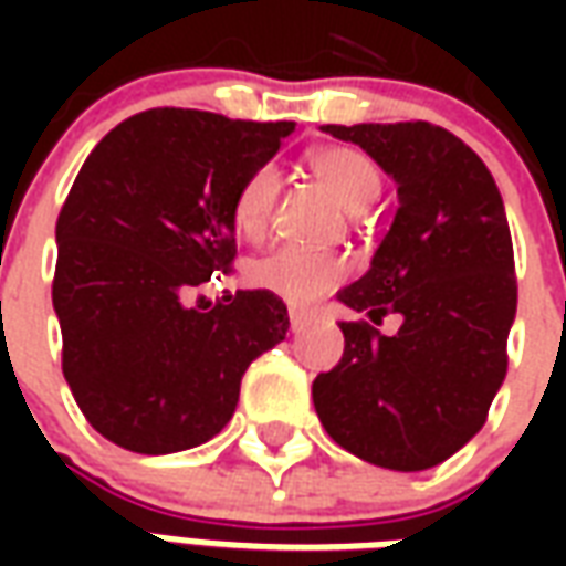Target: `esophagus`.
I'll return each instance as SVG.
<instances>
[{
    "mask_svg": "<svg viewBox=\"0 0 566 566\" xmlns=\"http://www.w3.org/2000/svg\"><path fill=\"white\" fill-rule=\"evenodd\" d=\"M287 315H291V331H294V333H300L303 327H308V324H312V318H315V315H312L308 308H291Z\"/></svg>",
    "mask_w": 566,
    "mask_h": 566,
    "instance_id": "esophagus-1",
    "label": "esophagus"
}]
</instances>
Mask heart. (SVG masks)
Instances as JSON below:
<instances>
[{"label":"heart","instance_id":"obj_1","mask_svg":"<svg viewBox=\"0 0 566 566\" xmlns=\"http://www.w3.org/2000/svg\"><path fill=\"white\" fill-rule=\"evenodd\" d=\"M306 166L312 178L352 214H360L379 199L381 172L376 160L364 150L348 148V145H327V148L312 150ZM275 197H279V172L272 166L254 169L235 197V230L245 239L263 235ZM345 275H348V263L339 254L291 245L275 248L248 266V282L260 291L282 296L284 303H294V306H306L331 294L333 287L345 282Z\"/></svg>","mask_w":566,"mask_h":566}]
</instances>
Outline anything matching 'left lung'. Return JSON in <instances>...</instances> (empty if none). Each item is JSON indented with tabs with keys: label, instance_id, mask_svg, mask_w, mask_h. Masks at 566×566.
<instances>
[{
	"label": "left lung",
	"instance_id": "8db88e82",
	"mask_svg": "<svg viewBox=\"0 0 566 566\" xmlns=\"http://www.w3.org/2000/svg\"><path fill=\"white\" fill-rule=\"evenodd\" d=\"M355 142L397 181L400 209L367 275L339 303L343 360L312 381L321 424L360 461L416 473L482 430L506 376L518 284L503 199L473 148L427 120L321 127Z\"/></svg>",
	"mask_w": 566,
	"mask_h": 566
}]
</instances>
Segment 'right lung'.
I'll return each instance as SVG.
<instances>
[{
  "label": "right lung",
  "instance_id": "obj_1",
  "mask_svg": "<svg viewBox=\"0 0 566 566\" xmlns=\"http://www.w3.org/2000/svg\"><path fill=\"white\" fill-rule=\"evenodd\" d=\"M291 133V120L150 108L81 166L56 218L63 376L120 449L209 442L233 418L251 360L284 339L287 306L270 291H235L209 312L185 300L230 270L235 197Z\"/></svg>",
  "mask_w": 566,
  "mask_h": 566
}]
</instances>
